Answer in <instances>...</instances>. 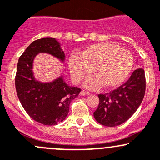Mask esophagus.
Here are the masks:
<instances>
[{
	"label": "esophagus",
	"instance_id": "1",
	"mask_svg": "<svg viewBox=\"0 0 160 160\" xmlns=\"http://www.w3.org/2000/svg\"><path fill=\"white\" fill-rule=\"evenodd\" d=\"M80 94H81L82 96L89 95V92H88V91H86V90H82V91H81V92H80Z\"/></svg>",
	"mask_w": 160,
	"mask_h": 160
}]
</instances>
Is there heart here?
<instances>
[{
  "instance_id": "obj_1",
  "label": "heart",
  "mask_w": 160,
  "mask_h": 160,
  "mask_svg": "<svg viewBox=\"0 0 160 160\" xmlns=\"http://www.w3.org/2000/svg\"><path fill=\"white\" fill-rule=\"evenodd\" d=\"M133 65V56L129 50L109 42L89 45L80 56L72 54L69 58L71 77L76 82H81L92 69L94 76L85 82L89 89L102 85L108 89L117 87L127 78Z\"/></svg>"
}]
</instances>
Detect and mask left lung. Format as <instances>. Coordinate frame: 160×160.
<instances>
[{"mask_svg": "<svg viewBox=\"0 0 160 160\" xmlns=\"http://www.w3.org/2000/svg\"><path fill=\"white\" fill-rule=\"evenodd\" d=\"M145 74L138 68L130 78L112 92L98 94L99 105L95 119L105 127H116L129 119L138 110L145 93Z\"/></svg>", "mask_w": 160, "mask_h": 160, "instance_id": "obj_1", "label": "left lung"}]
</instances>
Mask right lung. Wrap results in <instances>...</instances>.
<instances>
[{"mask_svg":"<svg viewBox=\"0 0 160 160\" xmlns=\"http://www.w3.org/2000/svg\"><path fill=\"white\" fill-rule=\"evenodd\" d=\"M38 52H46L64 60V52L55 38H44L32 42L19 57L15 84L17 96L27 113L38 122L54 126L63 122L69 112L71 100L81 89L71 87L62 78L41 83L33 76L32 65Z\"/></svg>","mask_w":160,"mask_h":160,"instance_id":"1","label":"right lung"}]
</instances>
